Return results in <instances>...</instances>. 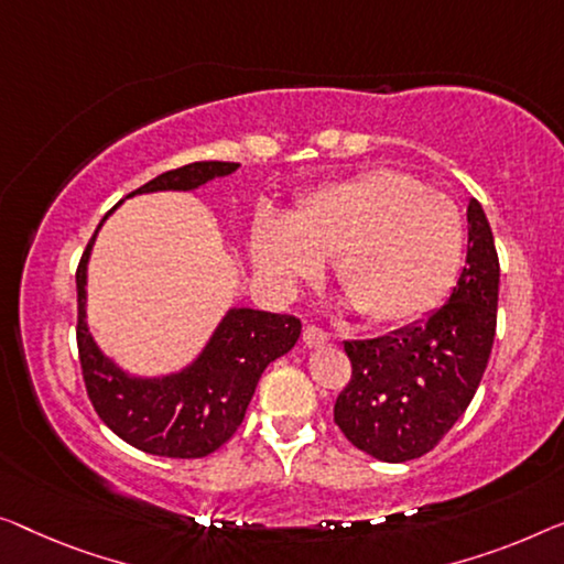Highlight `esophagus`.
<instances>
[{
    "label": "esophagus",
    "mask_w": 564,
    "mask_h": 564,
    "mask_svg": "<svg viewBox=\"0 0 564 564\" xmlns=\"http://www.w3.org/2000/svg\"><path fill=\"white\" fill-rule=\"evenodd\" d=\"M304 344L308 349H316V347H324V344H329V334L316 329V326H306L304 329Z\"/></svg>",
    "instance_id": "34e87169"
}]
</instances>
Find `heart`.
I'll list each match as a JSON object with an SVG mask.
<instances>
[{
    "instance_id": "b5f03b06",
    "label": "heart",
    "mask_w": 564,
    "mask_h": 564,
    "mask_svg": "<svg viewBox=\"0 0 564 564\" xmlns=\"http://www.w3.org/2000/svg\"><path fill=\"white\" fill-rule=\"evenodd\" d=\"M464 253L458 207L410 174L372 170L311 195L289 220L260 217L250 238L256 271L291 293L322 260L359 314L402 324L448 289Z\"/></svg>"
}]
</instances>
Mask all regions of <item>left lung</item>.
Returning a JSON list of instances; mask_svg holds the SVG:
<instances>
[{
	"label": "left lung",
	"instance_id": "obj_1",
	"mask_svg": "<svg viewBox=\"0 0 564 564\" xmlns=\"http://www.w3.org/2000/svg\"><path fill=\"white\" fill-rule=\"evenodd\" d=\"M468 253L445 304L380 339L344 341L351 380L334 423L384 464L425 456L466 413L489 365L499 304V256L484 207L468 199Z\"/></svg>",
	"mask_w": 564,
	"mask_h": 564
}]
</instances>
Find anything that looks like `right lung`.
Returning a JSON list of instances; mask_svg holds the SVG:
<instances>
[{"instance_id":"obj_1","label":"right lung","mask_w":564,"mask_h":564,"mask_svg":"<svg viewBox=\"0 0 564 564\" xmlns=\"http://www.w3.org/2000/svg\"><path fill=\"white\" fill-rule=\"evenodd\" d=\"M238 166L235 162H195L154 176L129 197L149 192H192L232 174ZM100 225L75 273L78 355L88 398L100 420L133 448L164 458L209 456L238 431L260 375L273 359L293 349L301 336V322L296 316L232 306L189 365L159 377L126 372L100 351L86 322L88 260Z\"/></svg>"}]
</instances>
